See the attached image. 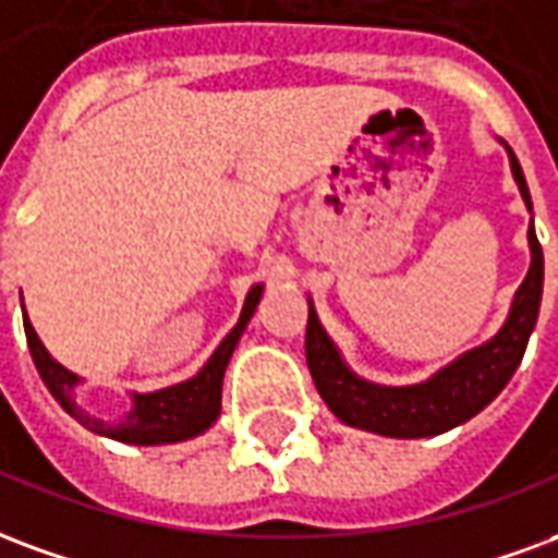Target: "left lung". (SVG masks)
I'll return each instance as SVG.
<instances>
[{"instance_id":"8db88e82","label":"left lung","mask_w":558,"mask_h":558,"mask_svg":"<svg viewBox=\"0 0 558 558\" xmlns=\"http://www.w3.org/2000/svg\"><path fill=\"white\" fill-rule=\"evenodd\" d=\"M508 160H511V172L520 186V195L532 210L530 186H526L523 169L511 148H508ZM530 250V274L514 294L502 329L482 348L466 351L454 363L440 368L430 380L416 386H377L356 377L344 365L336 344L320 327L315 308L308 303L306 363L327 408L344 425L374 430L384 437H401V440L434 437V434L451 430L454 425L473 418L475 413H482L506 389L511 374L518 372L535 320H538L541 291H544V252H541L532 222Z\"/></svg>"}]
</instances>
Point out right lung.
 I'll list each match as a JSON object with an SVG mask.
<instances>
[{"label":"right lung","mask_w":558,"mask_h":558,"mask_svg":"<svg viewBox=\"0 0 558 558\" xmlns=\"http://www.w3.org/2000/svg\"><path fill=\"white\" fill-rule=\"evenodd\" d=\"M264 294V284H255L250 294H246V303H243V312H240L238 327L231 329L229 336L222 339L214 356L207 360L205 368L184 380V384L169 386V389H160V392H148V396H133V410L128 416L116 422V425H107L100 418H92L88 413L76 408L73 401V386L80 384V377L73 372H68L64 365H59L52 360L47 348L40 344L38 332L28 324L26 312H23V327H26V341L28 353L35 360V368H38L40 380L47 384V389L52 392V398L62 404L73 418H80L85 428H92L95 434H104V437H112V440L133 442V446H160V442H178L190 440L195 434L207 430L219 416V408H222V374H226V365H229L231 353L238 348L243 329L250 324L252 312L258 306V300Z\"/></svg>","instance_id":"add662e5"}]
</instances>
